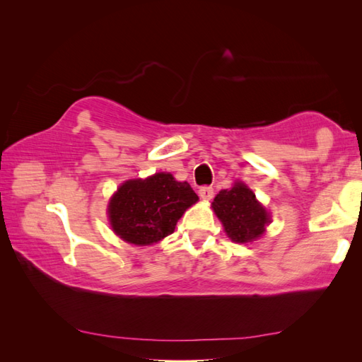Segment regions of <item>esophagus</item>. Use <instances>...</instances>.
Returning <instances> with one entry per match:
<instances>
[{"label": "esophagus", "instance_id": "1", "mask_svg": "<svg viewBox=\"0 0 362 362\" xmlns=\"http://www.w3.org/2000/svg\"><path fill=\"white\" fill-rule=\"evenodd\" d=\"M199 196H201L202 199H205V201H210V199H213L214 190H213V187H208V185H204V187L199 189Z\"/></svg>", "mask_w": 362, "mask_h": 362}]
</instances>
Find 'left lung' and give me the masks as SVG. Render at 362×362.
<instances>
[{
	"label": "left lung",
	"mask_w": 362,
	"mask_h": 362,
	"mask_svg": "<svg viewBox=\"0 0 362 362\" xmlns=\"http://www.w3.org/2000/svg\"><path fill=\"white\" fill-rule=\"evenodd\" d=\"M213 210L223 223L228 237L235 243H249L258 238L269 223L266 208L242 182H235L229 190L218 192Z\"/></svg>",
	"instance_id": "1"
}]
</instances>
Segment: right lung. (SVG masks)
Instances as JSON below:
<instances>
[{
  "label": "right lung",
  "mask_w": 362,
  "mask_h": 362,
  "mask_svg": "<svg viewBox=\"0 0 362 362\" xmlns=\"http://www.w3.org/2000/svg\"><path fill=\"white\" fill-rule=\"evenodd\" d=\"M198 201L189 182L175 181L170 173L120 185L108 205L113 231L133 245H152L173 233L182 213Z\"/></svg>",
  "instance_id": "obj_1"
}]
</instances>
